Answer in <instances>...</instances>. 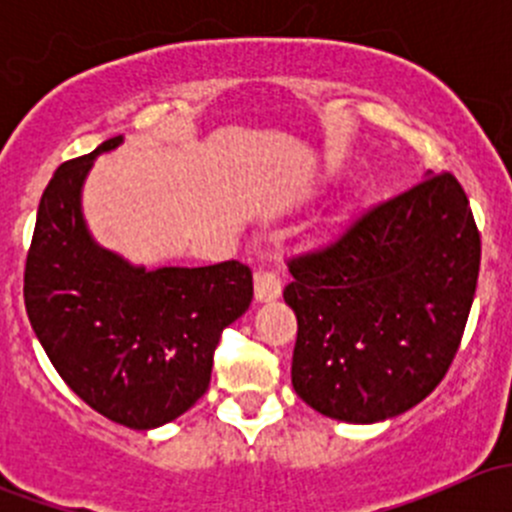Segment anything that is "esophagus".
<instances>
[{"label":"esophagus","mask_w":512,"mask_h":512,"mask_svg":"<svg viewBox=\"0 0 512 512\" xmlns=\"http://www.w3.org/2000/svg\"><path fill=\"white\" fill-rule=\"evenodd\" d=\"M282 294V280L275 272H257L255 275V299L257 302H272Z\"/></svg>","instance_id":"34e87169"}]
</instances>
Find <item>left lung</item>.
<instances>
[{
	"instance_id": "1",
	"label": "left lung",
	"mask_w": 512,
	"mask_h": 512,
	"mask_svg": "<svg viewBox=\"0 0 512 512\" xmlns=\"http://www.w3.org/2000/svg\"><path fill=\"white\" fill-rule=\"evenodd\" d=\"M480 235L461 183L433 175L289 260L292 386L347 423L421 404L446 376L476 294Z\"/></svg>"
}]
</instances>
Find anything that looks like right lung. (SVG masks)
Listing matches in <instances>:
<instances>
[{
	"label": "right lung",
	"instance_id": "add662e5",
	"mask_svg": "<svg viewBox=\"0 0 512 512\" xmlns=\"http://www.w3.org/2000/svg\"><path fill=\"white\" fill-rule=\"evenodd\" d=\"M108 138L66 160L41 195L24 270L36 339L71 391L121 426L148 431L208 391L227 324L252 302V272L237 260L146 270L91 237L81 188Z\"/></svg>",
	"mask_w": 512,
	"mask_h": 512
}]
</instances>
